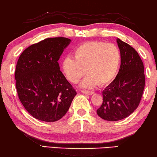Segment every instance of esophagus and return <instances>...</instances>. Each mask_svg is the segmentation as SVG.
<instances>
[{
  "mask_svg": "<svg viewBox=\"0 0 157 157\" xmlns=\"http://www.w3.org/2000/svg\"><path fill=\"white\" fill-rule=\"evenodd\" d=\"M84 94H94L93 91H89V90H82L81 91Z\"/></svg>",
  "mask_w": 157,
  "mask_h": 157,
  "instance_id": "1",
  "label": "esophagus"
}]
</instances>
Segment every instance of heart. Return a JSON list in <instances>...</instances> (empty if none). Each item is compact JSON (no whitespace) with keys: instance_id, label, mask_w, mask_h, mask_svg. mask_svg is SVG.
I'll use <instances>...</instances> for the list:
<instances>
[{"instance_id":"heart-1","label":"heart","mask_w":157,"mask_h":157,"mask_svg":"<svg viewBox=\"0 0 157 157\" xmlns=\"http://www.w3.org/2000/svg\"><path fill=\"white\" fill-rule=\"evenodd\" d=\"M120 63L121 52L116 45L90 41L75 48L74 58L67 56L64 59L62 69L73 83H76L86 72L88 73L81 86L89 88L98 83L100 86L109 83L117 73Z\"/></svg>"}]
</instances>
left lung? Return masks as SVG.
I'll list each match as a JSON object with an SVG mask.
<instances>
[{
	"label": "left lung",
	"instance_id": "obj_1",
	"mask_svg": "<svg viewBox=\"0 0 157 157\" xmlns=\"http://www.w3.org/2000/svg\"><path fill=\"white\" fill-rule=\"evenodd\" d=\"M121 65L114 81L102 92L103 103L97 113L108 121H117L137 109L145 88L143 63L134 48L120 39Z\"/></svg>",
	"mask_w": 157,
	"mask_h": 157
}]
</instances>
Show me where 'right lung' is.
Instances as JSON below:
<instances>
[{"mask_svg": "<svg viewBox=\"0 0 157 157\" xmlns=\"http://www.w3.org/2000/svg\"><path fill=\"white\" fill-rule=\"evenodd\" d=\"M70 42L66 37L47 38L25 48L17 61L18 96L25 109L36 119L44 122L61 119L76 96L58 62Z\"/></svg>", "mask_w": 157, "mask_h": 157, "instance_id": "obj_1", "label": "right lung"}]
</instances>
